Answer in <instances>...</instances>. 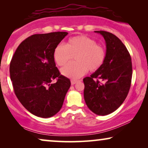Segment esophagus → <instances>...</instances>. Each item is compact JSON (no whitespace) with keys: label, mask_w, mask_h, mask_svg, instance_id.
<instances>
[{"label":"esophagus","mask_w":148,"mask_h":148,"mask_svg":"<svg viewBox=\"0 0 148 148\" xmlns=\"http://www.w3.org/2000/svg\"><path fill=\"white\" fill-rule=\"evenodd\" d=\"M77 82H78V81H77V80H75V79H71V85L75 84L76 83H77Z\"/></svg>","instance_id":"34e87169"}]
</instances>
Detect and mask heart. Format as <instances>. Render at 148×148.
<instances>
[{"mask_svg": "<svg viewBox=\"0 0 148 148\" xmlns=\"http://www.w3.org/2000/svg\"><path fill=\"white\" fill-rule=\"evenodd\" d=\"M74 57L75 62L69 64L61 69L64 76L78 79L90 72H96L102 67L106 58V49L96 40L86 36L72 37L66 42L65 46L58 44L53 52L56 64L64 66Z\"/></svg>", "mask_w": 148, "mask_h": 148, "instance_id": "heart-1", "label": "heart"}]
</instances>
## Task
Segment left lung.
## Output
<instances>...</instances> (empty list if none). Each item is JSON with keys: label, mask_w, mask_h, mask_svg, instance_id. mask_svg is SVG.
<instances>
[{"label": "left lung", "mask_w": 148, "mask_h": 148, "mask_svg": "<svg viewBox=\"0 0 148 148\" xmlns=\"http://www.w3.org/2000/svg\"><path fill=\"white\" fill-rule=\"evenodd\" d=\"M95 32L106 41V58L100 69L84 79V99L90 110L104 116L116 110L127 98L132 79V62L119 38L108 32Z\"/></svg>", "instance_id": "1"}]
</instances>
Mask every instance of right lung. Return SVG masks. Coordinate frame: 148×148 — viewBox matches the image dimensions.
<instances>
[{
	"label": "right lung",
	"instance_id": "1",
	"mask_svg": "<svg viewBox=\"0 0 148 148\" xmlns=\"http://www.w3.org/2000/svg\"><path fill=\"white\" fill-rule=\"evenodd\" d=\"M65 32L34 34L24 40L12 57L10 77L15 94L32 114L49 118L60 110L71 86L60 75L53 58L54 48ZM57 82L51 84L52 80Z\"/></svg>",
	"mask_w": 148,
	"mask_h": 148
}]
</instances>
